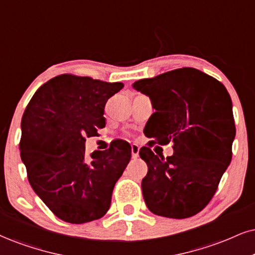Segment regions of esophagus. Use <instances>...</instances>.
I'll list each match as a JSON object with an SVG mask.
<instances>
[{
  "mask_svg": "<svg viewBox=\"0 0 255 255\" xmlns=\"http://www.w3.org/2000/svg\"><path fill=\"white\" fill-rule=\"evenodd\" d=\"M131 153H132L133 158H137V157L139 156V146H138L137 144H132V145H131Z\"/></svg>",
  "mask_w": 255,
  "mask_h": 255,
  "instance_id": "34e87169",
  "label": "esophagus"
}]
</instances>
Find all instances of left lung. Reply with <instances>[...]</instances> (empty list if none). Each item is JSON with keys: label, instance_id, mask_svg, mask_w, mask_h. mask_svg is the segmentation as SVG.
I'll return each mask as SVG.
<instances>
[{"label": "left lung", "instance_id": "obj_1", "mask_svg": "<svg viewBox=\"0 0 255 255\" xmlns=\"http://www.w3.org/2000/svg\"><path fill=\"white\" fill-rule=\"evenodd\" d=\"M132 86L149 97L156 110L144 128L153 140L139 150L147 164L142 181L146 207L159 216L190 218L209 203L232 161L235 125L231 96L219 80L191 67L138 80ZM170 141L172 156L164 159L151 150L156 142Z\"/></svg>", "mask_w": 255, "mask_h": 255}]
</instances>
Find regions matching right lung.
<instances>
[{
    "mask_svg": "<svg viewBox=\"0 0 255 255\" xmlns=\"http://www.w3.org/2000/svg\"><path fill=\"white\" fill-rule=\"evenodd\" d=\"M124 84L61 74L36 91L21 121L20 155L28 181L59 219L85 224L106 214L116 182L131 158L116 139L85 155L86 137L105 127L104 109Z\"/></svg>",
    "mask_w": 255,
    "mask_h": 255,
    "instance_id": "add662e5",
    "label": "right lung"
}]
</instances>
